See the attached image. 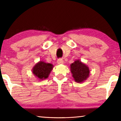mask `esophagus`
<instances>
[{
  "label": "esophagus",
  "mask_w": 121,
  "mask_h": 121,
  "mask_svg": "<svg viewBox=\"0 0 121 121\" xmlns=\"http://www.w3.org/2000/svg\"><path fill=\"white\" fill-rule=\"evenodd\" d=\"M57 62V63L58 64H63L64 61H63V60L62 59L59 58V59H58Z\"/></svg>",
  "instance_id": "34e87169"
}]
</instances>
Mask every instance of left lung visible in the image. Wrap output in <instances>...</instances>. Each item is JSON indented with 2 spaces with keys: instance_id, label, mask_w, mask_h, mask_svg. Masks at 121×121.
I'll return each instance as SVG.
<instances>
[{
  "instance_id": "1",
  "label": "left lung",
  "mask_w": 121,
  "mask_h": 121,
  "mask_svg": "<svg viewBox=\"0 0 121 121\" xmlns=\"http://www.w3.org/2000/svg\"><path fill=\"white\" fill-rule=\"evenodd\" d=\"M70 71L77 82H82L89 77L90 70L86 65L78 59L70 64Z\"/></svg>"
}]
</instances>
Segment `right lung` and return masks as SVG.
Masks as SVG:
<instances>
[{
	"mask_svg": "<svg viewBox=\"0 0 121 121\" xmlns=\"http://www.w3.org/2000/svg\"><path fill=\"white\" fill-rule=\"evenodd\" d=\"M53 68V65L52 64L39 61L33 68L32 73L39 80H44L48 77Z\"/></svg>",
	"mask_w": 121,
	"mask_h": 121,
	"instance_id": "1",
	"label": "right lung"
}]
</instances>
